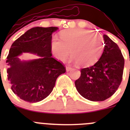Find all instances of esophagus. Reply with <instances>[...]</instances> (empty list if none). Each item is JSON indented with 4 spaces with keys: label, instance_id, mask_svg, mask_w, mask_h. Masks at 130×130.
Masks as SVG:
<instances>
[{
    "label": "esophagus",
    "instance_id": "esophagus-1",
    "mask_svg": "<svg viewBox=\"0 0 130 130\" xmlns=\"http://www.w3.org/2000/svg\"><path fill=\"white\" fill-rule=\"evenodd\" d=\"M72 70V68L70 67V66H66V70L67 72H70V71Z\"/></svg>",
    "mask_w": 130,
    "mask_h": 130
}]
</instances>
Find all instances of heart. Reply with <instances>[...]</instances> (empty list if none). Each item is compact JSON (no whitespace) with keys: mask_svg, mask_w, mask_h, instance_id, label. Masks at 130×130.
Instances as JSON below:
<instances>
[{"mask_svg":"<svg viewBox=\"0 0 130 130\" xmlns=\"http://www.w3.org/2000/svg\"><path fill=\"white\" fill-rule=\"evenodd\" d=\"M60 40L53 38L50 43L51 53L58 60L63 61L70 52L71 62L80 66L92 65L100 57L104 47L102 36L81 28L62 31Z\"/></svg>","mask_w":130,"mask_h":130,"instance_id":"b5f03b06","label":"heart"}]
</instances>
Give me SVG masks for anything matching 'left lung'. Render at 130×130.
<instances>
[{"instance_id":"left-lung-1","label":"left lung","mask_w":130,"mask_h":130,"mask_svg":"<svg viewBox=\"0 0 130 130\" xmlns=\"http://www.w3.org/2000/svg\"><path fill=\"white\" fill-rule=\"evenodd\" d=\"M104 49L94 65L81 69V76L75 81L78 92L92 102L104 101L118 89L122 79L124 59L118 45L104 35Z\"/></svg>"}]
</instances>
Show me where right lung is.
Here are the masks:
<instances>
[{
  "instance_id": "1",
  "label": "right lung",
  "mask_w": 130,
  "mask_h": 130,
  "mask_svg": "<svg viewBox=\"0 0 130 130\" xmlns=\"http://www.w3.org/2000/svg\"><path fill=\"white\" fill-rule=\"evenodd\" d=\"M58 29L55 26L34 27L11 45L6 60L8 79L12 91L23 100H43L53 91L58 77L66 72L62 64L51 57L52 34ZM23 53L36 54L38 58L21 60L19 56Z\"/></svg>"
}]
</instances>
